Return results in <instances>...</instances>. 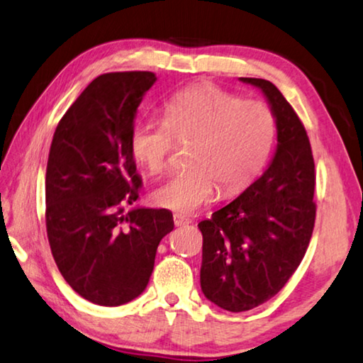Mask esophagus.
<instances>
[{
    "label": "esophagus",
    "instance_id": "34e87169",
    "mask_svg": "<svg viewBox=\"0 0 363 363\" xmlns=\"http://www.w3.org/2000/svg\"><path fill=\"white\" fill-rule=\"evenodd\" d=\"M172 218H174V224H176L177 228H179V226H187V224L192 223L191 218L186 216V215H181V213H176V215L172 216Z\"/></svg>",
    "mask_w": 363,
    "mask_h": 363
}]
</instances>
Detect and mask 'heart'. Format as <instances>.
Wrapping results in <instances>:
<instances>
[{
    "label": "heart",
    "instance_id": "b5f03b06",
    "mask_svg": "<svg viewBox=\"0 0 363 363\" xmlns=\"http://www.w3.org/2000/svg\"><path fill=\"white\" fill-rule=\"evenodd\" d=\"M276 121L267 105L245 101L211 85L176 94L163 119L142 118L130 129V152L150 174H161L177 143H192L191 169L169 177L152 192V202L176 213H192L226 194L244 191L272 153Z\"/></svg>",
    "mask_w": 363,
    "mask_h": 363
}]
</instances>
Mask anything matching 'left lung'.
Returning a JSON list of instances; mask_svg holds the SVG:
<instances>
[{"instance_id": "1", "label": "left lung", "mask_w": 363, "mask_h": 363, "mask_svg": "<svg viewBox=\"0 0 363 363\" xmlns=\"http://www.w3.org/2000/svg\"><path fill=\"white\" fill-rule=\"evenodd\" d=\"M239 80L267 99L278 143L263 174L199 223L200 286L228 312L258 307L283 289L306 255L315 223V163L301 119L269 80Z\"/></svg>"}]
</instances>
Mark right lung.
I'll return each instance as SVG.
<instances>
[{
	"mask_svg": "<svg viewBox=\"0 0 363 363\" xmlns=\"http://www.w3.org/2000/svg\"><path fill=\"white\" fill-rule=\"evenodd\" d=\"M157 82L147 71L109 72L89 84L55 130L45 179L47 231L66 283L103 307L139 297L169 210L134 206L142 184L129 139L137 108Z\"/></svg>",
	"mask_w": 363,
	"mask_h": 363,
	"instance_id": "obj_1",
	"label": "right lung"
}]
</instances>
